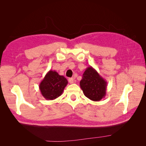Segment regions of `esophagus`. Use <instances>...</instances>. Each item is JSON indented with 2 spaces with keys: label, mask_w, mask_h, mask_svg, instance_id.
Here are the masks:
<instances>
[{
  "label": "esophagus",
  "mask_w": 146,
  "mask_h": 146,
  "mask_svg": "<svg viewBox=\"0 0 146 146\" xmlns=\"http://www.w3.org/2000/svg\"><path fill=\"white\" fill-rule=\"evenodd\" d=\"M68 81H69V82L70 84H72V83H74V78H69Z\"/></svg>",
  "instance_id": "esophagus-1"
}]
</instances>
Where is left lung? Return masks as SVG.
Listing matches in <instances>:
<instances>
[{
	"label": "left lung",
	"instance_id": "8db88e82",
	"mask_svg": "<svg viewBox=\"0 0 146 146\" xmlns=\"http://www.w3.org/2000/svg\"><path fill=\"white\" fill-rule=\"evenodd\" d=\"M80 85L84 95L92 101H100L106 96L107 82L92 66L84 72Z\"/></svg>",
	"mask_w": 146,
	"mask_h": 146
}]
</instances>
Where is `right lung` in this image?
Here are the masks:
<instances>
[{
    "label": "right lung",
    "mask_w": 146,
    "mask_h": 146,
    "mask_svg": "<svg viewBox=\"0 0 146 146\" xmlns=\"http://www.w3.org/2000/svg\"><path fill=\"white\" fill-rule=\"evenodd\" d=\"M68 82L64 76H60L55 70H50L39 83V88L46 100H54L63 93Z\"/></svg>",
    "instance_id": "right-lung-1"
}]
</instances>
